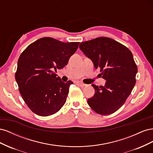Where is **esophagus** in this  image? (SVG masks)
Masks as SVG:
<instances>
[{"label": "esophagus", "mask_w": 153, "mask_h": 153, "mask_svg": "<svg viewBox=\"0 0 153 153\" xmlns=\"http://www.w3.org/2000/svg\"><path fill=\"white\" fill-rule=\"evenodd\" d=\"M76 84L79 86H80V87H84V86L86 85V84H84V83H82V82H77Z\"/></svg>", "instance_id": "esophagus-1"}]
</instances>
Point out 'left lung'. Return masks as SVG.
<instances>
[{
  "label": "left lung",
  "instance_id": "1",
  "mask_svg": "<svg viewBox=\"0 0 153 153\" xmlns=\"http://www.w3.org/2000/svg\"><path fill=\"white\" fill-rule=\"evenodd\" d=\"M79 48L100 68L104 86L92 84L94 95L88 105L101 115L111 114L124 105L136 83L137 66L127 47L112 39L100 37L80 44Z\"/></svg>",
  "mask_w": 153,
  "mask_h": 153
}]
</instances>
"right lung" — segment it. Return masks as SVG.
<instances>
[{"label": "right lung", "mask_w": 153, "mask_h": 153, "mask_svg": "<svg viewBox=\"0 0 153 153\" xmlns=\"http://www.w3.org/2000/svg\"><path fill=\"white\" fill-rule=\"evenodd\" d=\"M78 45L46 37L29 45L20 55L15 79L23 100L36 114H54L66 103L73 82L64 83L53 70L67 65Z\"/></svg>", "instance_id": "obj_1"}]
</instances>
